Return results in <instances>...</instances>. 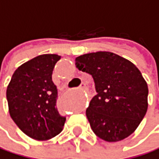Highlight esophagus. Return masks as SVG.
<instances>
[{
	"label": "esophagus",
	"instance_id": "esophagus-1",
	"mask_svg": "<svg viewBox=\"0 0 159 159\" xmlns=\"http://www.w3.org/2000/svg\"><path fill=\"white\" fill-rule=\"evenodd\" d=\"M85 88H86V84H85L84 82H82V84L80 85V89H84Z\"/></svg>",
	"mask_w": 159,
	"mask_h": 159
}]
</instances>
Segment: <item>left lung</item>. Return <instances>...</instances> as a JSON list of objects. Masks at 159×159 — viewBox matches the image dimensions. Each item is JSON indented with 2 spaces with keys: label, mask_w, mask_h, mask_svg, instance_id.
Listing matches in <instances>:
<instances>
[{
  "label": "left lung",
  "mask_w": 159,
  "mask_h": 159,
  "mask_svg": "<svg viewBox=\"0 0 159 159\" xmlns=\"http://www.w3.org/2000/svg\"><path fill=\"white\" fill-rule=\"evenodd\" d=\"M79 70L90 74L97 94L86 110L97 137L108 142L130 136L148 107V87L139 70L110 52H97L75 58Z\"/></svg>",
  "instance_id": "1"
}]
</instances>
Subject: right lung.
I'll use <instances>...</instances> for the list:
<instances>
[{"mask_svg": "<svg viewBox=\"0 0 159 159\" xmlns=\"http://www.w3.org/2000/svg\"><path fill=\"white\" fill-rule=\"evenodd\" d=\"M57 54H42L19 67L6 89L9 113L19 128L37 140L58 135L66 117L56 107L57 89L52 80Z\"/></svg>", "mask_w": 159, "mask_h": 159, "instance_id": "right-lung-1", "label": "right lung"}]
</instances>
